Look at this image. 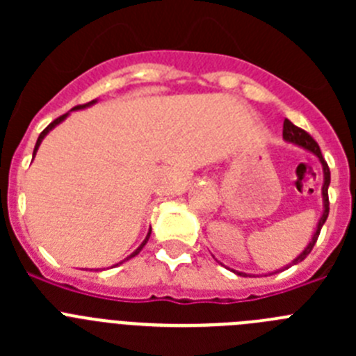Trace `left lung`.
Masks as SVG:
<instances>
[{
  "mask_svg": "<svg viewBox=\"0 0 356 356\" xmlns=\"http://www.w3.org/2000/svg\"><path fill=\"white\" fill-rule=\"evenodd\" d=\"M284 139L287 140V143H294V144H298V146L305 147V149L312 151L314 155L319 159V162L323 163V172H325V184H323V203H325V210H323V216H321L319 222H317V229H316V234H314L312 241L308 242V246L305 248V251L300 254V257H298V259L292 260V264H300V262H303L305 259H307L308 254H310V251H312V248L316 246L317 237H319V234H321V228H323V225L326 222V217H328V212H330V201H328L330 168H328V163H326V160L323 159V153H321L319 144H317L316 140L310 137V134H307L305 130H301V128H298L296 124H292L289 119H285V121H284ZM292 264H291V266H292ZM234 273H237L238 276H246L244 273H238V271H234Z\"/></svg>",
  "mask_w": 356,
  "mask_h": 356,
  "instance_id": "obj_1",
  "label": "left lung"
}]
</instances>
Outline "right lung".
Masks as SVG:
<instances>
[{
    "instance_id": "add662e5",
    "label": "right lung",
    "mask_w": 356,
    "mask_h": 356,
    "mask_svg": "<svg viewBox=\"0 0 356 356\" xmlns=\"http://www.w3.org/2000/svg\"><path fill=\"white\" fill-rule=\"evenodd\" d=\"M92 103H96V99H92V102H90V103H87V105H78V106H74V108H78V110H80V108H85V106H90V105H92ZM74 108H72V110H74ZM65 118H67V114L60 115V118H56L55 121H53V122H49L48 127L44 128V130H42V134H40V135H39V139H37L35 149H33V155H35V153H37V149H39V146H40V143H42V139H44V137H46V135H48L49 131H51L53 128H55L56 124H58V122H62V121H64ZM149 235H151V228H149V232H147V235H146V238H144V242H143V244H140V246L137 248V250H135L134 253L130 254V257H128V259H131V257H135V254H139V253H140V250H143V248H144V244H146V242H147V238H149ZM128 259H127V260H128Z\"/></svg>"
}]
</instances>
